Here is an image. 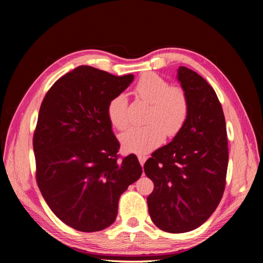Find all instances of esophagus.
Masks as SVG:
<instances>
[{
	"label": "esophagus",
	"mask_w": 263,
	"mask_h": 263,
	"mask_svg": "<svg viewBox=\"0 0 263 263\" xmlns=\"http://www.w3.org/2000/svg\"><path fill=\"white\" fill-rule=\"evenodd\" d=\"M138 160H139L141 166H144V164H145V162H146V160H147V157H146V156H142V155H139V156H138Z\"/></svg>",
	"instance_id": "esophagus-1"
}]
</instances>
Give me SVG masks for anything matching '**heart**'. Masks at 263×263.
Returning a JSON list of instances; mask_svg holds the SVG:
<instances>
[{"mask_svg": "<svg viewBox=\"0 0 263 263\" xmlns=\"http://www.w3.org/2000/svg\"><path fill=\"white\" fill-rule=\"evenodd\" d=\"M135 94L150 103L147 124L133 126L121 135L122 147L127 153L144 155L161 144L165 137H173L181 130L189 115V100L184 90L170 86L169 82L156 73L142 74L135 85ZM107 116L117 129L128 125L127 100L117 95L108 103Z\"/></svg>", "mask_w": 263, "mask_h": 263, "instance_id": "b5f03b06", "label": "heart"}]
</instances>
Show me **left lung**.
I'll return each instance as SVG.
<instances>
[{"label":"left lung","mask_w":263,"mask_h":263,"mask_svg":"<svg viewBox=\"0 0 263 263\" xmlns=\"http://www.w3.org/2000/svg\"><path fill=\"white\" fill-rule=\"evenodd\" d=\"M189 115L171 142L144 165L155 189L148 197L151 220L163 232H191L210 218L226 184L228 147L225 116L216 93L193 70L179 67Z\"/></svg>","instance_id":"left-lung-1"}]
</instances>
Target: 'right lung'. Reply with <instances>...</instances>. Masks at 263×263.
<instances>
[{
  "mask_svg": "<svg viewBox=\"0 0 263 263\" xmlns=\"http://www.w3.org/2000/svg\"><path fill=\"white\" fill-rule=\"evenodd\" d=\"M80 66L47 92L33 147L36 180L50 210L79 232H100L115 221L118 201L142 173L135 155L118 161L119 142L108 103L133 82Z\"/></svg>",
  "mask_w": 263,
  "mask_h": 263,
  "instance_id": "obj_1",
  "label": "right lung"
}]
</instances>
